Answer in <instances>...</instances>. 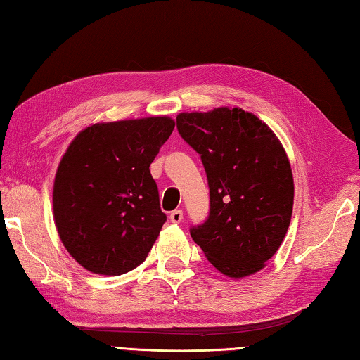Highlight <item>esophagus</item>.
I'll return each instance as SVG.
<instances>
[{"instance_id":"34e87169","label":"esophagus","mask_w":360,"mask_h":360,"mask_svg":"<svg viewBox=\"0 0 360 360\" xmlns=\"http://www.w3.org/2000/svg\"><path fill=\"white\" fill-rule=\"evenodd\" d=\"M182 217H184V212H182L181 210H174V211H172V214H169V221H172L173 224H179V222H182Z\"/></svg>"}]
</instances>
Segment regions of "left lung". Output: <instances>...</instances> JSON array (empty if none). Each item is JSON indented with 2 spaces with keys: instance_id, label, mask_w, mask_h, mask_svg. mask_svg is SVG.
Returning <instances> with one entry per match:
<instances>
[{
  "instance_id": "1",
  "label": "left lung",
  "mask_w": 360,
  "mask_h": 360,
  "mask_svg": "<svg viewBox=\"0 0 360 360\" xmlns=\"http://www.w3.org/2000/svg\"><path fill=\"white\" fill-rule=\"evenodd\" d=\"M176 124L202 155L210 184V217L191 230L192 240L222 275H254L281 246L294 208V176L281 141L241 108L179 112Z\"/></svg>"
}]
</instances>
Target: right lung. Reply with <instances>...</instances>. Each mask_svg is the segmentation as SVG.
Wrapping results in <instances>:
<instances>
[{
    "instance_id": "obj_1",
    "label": "right lung",
    "mask_w": 360,
    "mask_h": 360,
    "mask_svg": "<svg viewBox=\"0 0 360 360\" xmlns=\"http://www.w3.org/2000/svg\"><path fill=\"white\" fill-rule=\"evenodd\" d=\"M173 129L168 115L98 122L66 148L53 179V222L85 270L119 276L148 257L167 221L149 167Z\"/></svg>"
}]
</instances>
